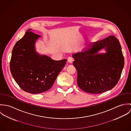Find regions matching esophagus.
Here are the masks:
<instances>
[{"label": "esophagus", "instance_id": "1", "mask_svg": "<svg viewBox=\"0 0 131 131\" xmlns=\"http://www.w3.org/2000/svg\"><path fill=\"white\" fill-rule=\"evenodd\" d=\"M74 61V58L72 57H69L68 58V61L69 62V63H72Z\"/></svg>", "mask_w": 131, "mask_h": 131}]
</instances>
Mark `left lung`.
<instances>
[{
    "instance_id": "1",
    "label": "left lung",
    "mask_w": 131,
    "mask_h": 131,
    "mask_svg": "<svg viewBox=\"0 0 131 131\" xmlns=\"http://www.w3.org/2000/svg\"><path fill=\"white\" fill-rule=\"evenodd\" d=\"M102 50L105 52L100 53ZM72 56L78 86L89 93L111 90L117 83L124 67L121 44L113 36L92 43Z\"/></svg>"
}]
</instances>
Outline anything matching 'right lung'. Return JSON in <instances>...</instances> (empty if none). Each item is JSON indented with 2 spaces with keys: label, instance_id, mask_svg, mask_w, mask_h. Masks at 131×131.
Returning <instances> with one entry per match:
<instances>
[{
  "label": "right lung",
  "instance_id": "add662e5",
  "mask_svg": "<svg viewBox=\"0 0 131 131\" xmlns=\"http://www.w3.org/2000/svg\"><path fill=\"white\" fill-rule=\"evenodd\" d=\"M30 29L14 46L10 62L11 74L19 87L32 94L41 93L53 85L65 66L66 59L54 60L36 51V42L41 36Z\"/></svg>",
  "mask_w": 131,
  "mask_h": 131
}]
</instances>
